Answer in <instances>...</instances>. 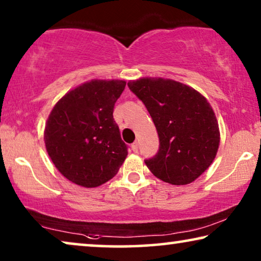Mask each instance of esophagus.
<instances>
[{
	"label": "esophagus",
	"mask_w": 261,
	"mask_h": 261,
	"mask_svg": "<svg viewBox=\"0 0 261 261\" xmlns=\"http://www.w3.org/2000/svg\"><path fill=\"white\" fill-rule=\"evenodd\" d=\"M131 149H132V151H134V152H138V149H139V143H138L137 141L132 143Z\"/></svg>",
	"instance_id": "1"
}]
</instances>
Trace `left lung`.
Masks as SVG:
<instances>
[{"label": "left lung", "instance_id": "8db88e82", "mask_svg": "<svg viewBox=\"0 0 261 261\" xmlns=\"http://www.w3.org/2000/svg\"><path fill=\"white\" fill-rule=\"evenodd\" d=\"M152 118L159 150L145 159L149 170L172 185L196 180L215 161L220 134L215 112L201 93L172 80L144 77L127 83Z\"/></svg>", "mask_w": 261, "mask_h": 261}]
</instances>
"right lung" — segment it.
<instances>
[{
    "instance_id": "1",
    "label": "right lung",
    "mask_w": 261,
    "mask_h": 261,
    "mask_svg": "<svg viewBox=\"0 0 261 261\" xmlns=\"http://www.w3.org/2000/svg\"><path fill=\"white\" fill-rule=\"evenodd\" d=\"M119 80H92L69 91L50 112L44 143L56 169L71 182L97 188L116 176L127 155L114 107Z\"/></svg>"
}]
</instances>
